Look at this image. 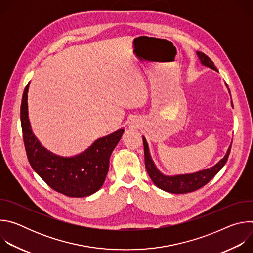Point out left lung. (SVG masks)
I'll return each mask as SVG.
<instances>
[{
	"instance_id": "left-lung-1",
	"label": "left lung",
	"mask_w": 253,
	"mask_h": 253,
	"mask_svg": "<svg viewBox=\"0 0 253 253\" xmlns=\"http://www.w3.org/2000/svg\"><path fill=\"white\" fill-rule=\"evenodd\" d=\"M197 55L200 59L201 64L204 66H207L213 70L217 71L216 69L214 63L212 60L206 56L202 52H197ZM232 144V143H231ZM143 145H144V157H145V167L147 170V173L153 183L159 187L160 189L170 192V193H176V194H182V193H188L195 191L201 187H203L205 184H207L210 180L217 174L220 169L224 166L226 163L231 145L229 146L225 156L217 163L214 165L211 168L196 172V173H191V174H183V175H176V176H165L162 173L159 172V170L156 168L154 165L150 153H149V148H148V144L146 142L145 137H143Z\"/></svg>"
}]
</instances>
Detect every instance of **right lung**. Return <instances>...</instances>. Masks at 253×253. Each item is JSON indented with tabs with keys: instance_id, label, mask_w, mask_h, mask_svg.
<instances>
[{
	"instance_id": "right-lung-1",
	"label": "right lung",
	"mask_w": 253,
	"mask_h": 253,
	"mask_svg": "<svg viewBox=\"0 0 253 253\" xmlns=\"http://www.w3.org/2000/svg\"><path fill=\"white\" fill-rule=\"evenodd\" d=\"M28 89L21 104V125L28 160L44 181L55 191L70 197H85L98 191L109 169V158L124 129L96 140L83 153L74 157L57 156L33 134L28 117Z\"/></svg>"
}]
</instances>
